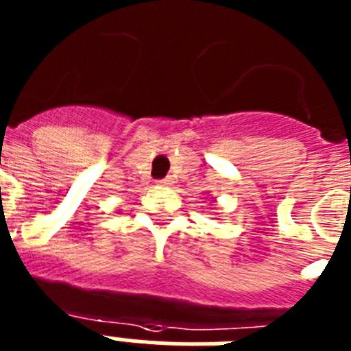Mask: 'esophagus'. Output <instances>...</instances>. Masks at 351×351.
I'll list each match as a JSON object with an SVG mask.
<instances>
[{"mask_svg":"<svg viewBox=\"0 0 351 351\" xmlns=\"http://www.w3.org/2000/svg\"><path fill=\"white\" fill-rule=\"evenodd\" d=\"M158 182H160L161 186H170V184H172V179L165 178V179H161V181H158Z\"/></svg>","mask_w":351,"mask_h":351,"instance_id":"1","label":"esophagus"}]
</instances>
